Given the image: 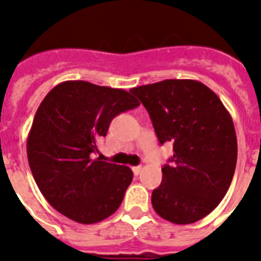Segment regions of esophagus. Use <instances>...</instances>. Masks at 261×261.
<instances>
[{
  "label": "esophagus",
  "mask_w": 261,
  "mask_h": 261,
  "mask_svg": "<svg viewBox=\"0 0 261 261\" xmlns=\"http://www.w3.org/2000/svg\"><path fill=\"white\" fill-rule=\"evenodd\" d=\"M132 171L135 175H138L141 172V166H135V167H132Z\"/></svg>",
  "instance_id": "34e87169"
}]
</instances>
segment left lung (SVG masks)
I'll return each instance as SVG.
<instances>
[{
  "label": "left lung",
  "instance_id": "obj_1",
  "mask_svg": "<svg viewBox=\"0 0 261 261\" xmlns=\"http://www.w3.org/2000/svg\"><path fill=\"white\" fill-rule=\"evenodd\" d=\"M129 91L149 112L159 142H172L174 149L151 193L154 211L177 225L200 221L217 208L234 176L238 144L231 116L199 81L165 80Z\"/></svg>",
  "mask_w": 261,
  "mask_h": 261
}]
</instances>
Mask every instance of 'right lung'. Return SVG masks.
<instances>
[{
  "instance_id": "1",
  "label": "right lung",
  "mask_w": 261,
  "mask_h": 261,
  "mask_svg": "<svg viewBox=\"0 0 261 261\" xmlns=\"http://www.w3.org/2000/svg\"><path fill=\"white\" fill-rule=\"evenodd\" d=\"M138 106L125 90L86 81H65L43 99L27 138V158L39 190L57 212L91 225L117 211L132 170L91 159V153L112 119Z\"/></svg>"
}]
</instances>
